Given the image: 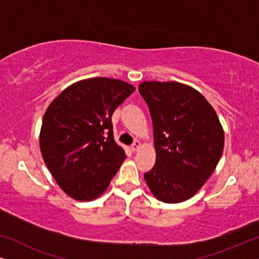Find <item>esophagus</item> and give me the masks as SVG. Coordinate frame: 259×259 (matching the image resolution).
I'll return each mask as SVG.
<instances>
[{"instance_id": "obj_1", "label": "esophagus", "mask_w": 259, "mask_h": 259, "mask_svg": "<svg viewBox=\"0 0 259 259\" xmlns=\"http://www.w3.org/2000/svg\"><path fill=\"white\" fill-rule=\"evenodd\" d=\"M140 147H141L140 141H139V140H136V141H134V143H133L132 147H131V148H132V151H133V152H137L138 150H139Z\"/></svg>"}]
</instances>
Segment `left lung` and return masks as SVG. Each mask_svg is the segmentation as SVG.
<instances>
[{"label":"left lung","mask_w":259,"mask_h":259,"mask_svg":"<svg viewBox=\"0 0 259 259\" xmlns=\"http://www.w3.org/2000/svg\"><path fill=\"white\" fill-rule=\"evenodd\" d=\"M153 122L155 164L145 180L158 200L177 204L192 198L224 150V130L203 94L177 81L139 84Z\"/></svg>","instance_id":"8db88e82"}]
</instances>
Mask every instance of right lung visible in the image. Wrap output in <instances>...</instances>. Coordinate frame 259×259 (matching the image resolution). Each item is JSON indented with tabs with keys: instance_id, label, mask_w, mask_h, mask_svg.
Masks as SVG:
<instances>
[{
	"instance_id": "right-lung-1",
	"label": "right lung",
	"mask_w": 259,
	"mask_h": 259,
	"mask_svg": "<svg viewBox=\"0 0 259 259\" xmlns=\"http://www.w3.org/2000/svg\"><path fill=\"white\" fill-rule=\"evenodd\" d=\"M134 91L125 81L92 77L70 84L48 106L40 150L67 196L90 201L107 190L126 159L113 136L112 114Z\"/></svg>"
}]
</instances>
